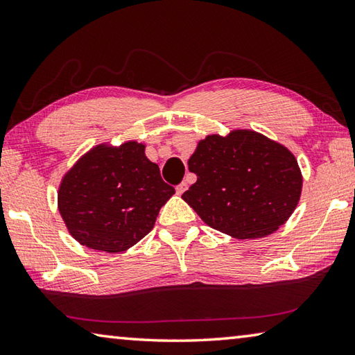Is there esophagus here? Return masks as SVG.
<instances>
[{
	"label": "esophagus",
	"mask_w": 355,
	"mask_h": 355,
	"mask_svg": "<svg viewBox=\"0 0 355 355\" xmlns=\"http://www.w3.org/2000/svg\"><path fill=\"white\" fill-rule=\"evenodd\" d=\"M177 194H180V196H182L183 194V192L186 191V189H188V183H186V182H182V183H180L178 186H177Z\"/></svg>",
	"instance_id": "esophagus-1"
}]
</instances>
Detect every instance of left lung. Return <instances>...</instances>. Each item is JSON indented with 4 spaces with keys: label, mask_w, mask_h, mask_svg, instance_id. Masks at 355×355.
<instances>
[{
    "label": "left lung",
    "mask_w": 355,
    "mask_h": 355,
    "mask_svg": "<svg viewBox=\"0 0 355 355\" xmlns=\"http://www.w3.org/2000/svg\"><path fill=\"white\" fill-rule=\"evenodd\" d=\"M197 182L182 199L238 239L271 235L297 207L302 175L286 147L250 130L207 136L188 161Z\"/></svg>",
    "instance_id": "obj_1"
}]
</instances>
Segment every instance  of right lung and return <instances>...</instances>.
<instances>
[{"label": "right lung", "mask_w": 355, "mask_h": 355, "mask_svg": "<svg viewBox=\"0 0 355 355\" xmlns=\"http://www.w3.org/2000/svg\"><path fill=\"white\" fill-rule=\"evenodd\" d=\"M135 141L98 146L65 173L58 207L70 235L95 250L119 254L152 230L161 207L175 194Z\"/></svg>", "instance_id": "obj_1"}]
</instances>
